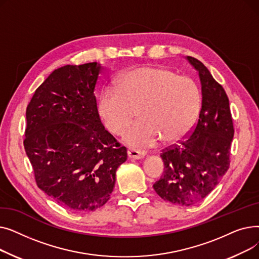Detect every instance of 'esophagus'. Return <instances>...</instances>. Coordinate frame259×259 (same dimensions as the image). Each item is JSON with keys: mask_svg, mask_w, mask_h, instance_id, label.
<instances>
[{"mask_svg": "<svg viewBox=\"0 0 259 259\" xmlns=\"http://www.w3.org/2000/svg\"><path fill=\"white\" fill-rule=\"evenodd\" d=\"M128 157L130 159H142L143 157H145V153L139 150H134V149H129L128 150Z\"/></svg>", "mask_w": 259, "mask_h": 259, "instance_id": "esophagus-1", "label": "esophagus"}]
</instances>
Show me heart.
<instances>
[{
  "label": "heart",
  "mask_w": 259,
  "mask_h": 259,
  "mask_svg": "<svg viewBox=\"0 0 259 259\" xmlns=\"http://www.w3.org/2000/svg\"><path fill=\"white\" fill-rule=\"evenodd\" d=\"M118 84L102 89L99 112L106 128L120 134L139 109L141 119L122 137L130 147L152 148L160 139L175 143L195 126L201 93L193 78L165 67H139L122 73Z\"/></svg>",
  "instance_id": "b5f03b06"
}]
</instances>
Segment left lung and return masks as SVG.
<instances>
[{
  "instance_id": "obj_1",
  "label": "left lung",
  "mask_w": 259,
  "mask_h": 259,
  "mask_svg": "<svg viewBox=\"0 0 259 259\" xmlns=\"http://www.w3.org/2000/svg\"><path fill=\"white\" fill-rule=\"evenodd\" d=\"M187 60L198 72L201 109L191 135L179 145L162 150L165 171L153 188L164 200L191 206L205 198L220 184L230 166L234 137L229 99L222 85L197 59Z\"/></svg>"
}]
</instances>
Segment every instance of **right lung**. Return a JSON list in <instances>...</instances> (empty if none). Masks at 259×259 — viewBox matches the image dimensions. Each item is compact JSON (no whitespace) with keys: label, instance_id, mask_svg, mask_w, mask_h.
Wrapping results in <instances>:
<instances>
[{"label":"right lung","instance_id":"obj_1","mask_svg":"<svg viewBox=\"0 0 259 259\" xmlns=\"http://www.w3.org/2000/svg\"><path fill=\"white\" fill-rule=\"evenodd\" d=\"M97 62L54 70L26 109L24 147L37 187L73 212H90L110 198L127 149L103 126L94 95Z\"/></svg>","mask_w":259,"mask_h":259}]
</instances>
